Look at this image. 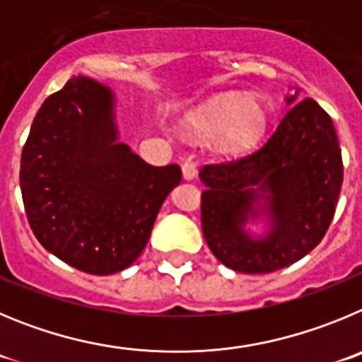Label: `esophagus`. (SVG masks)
<instances>
[{
	"label": "esophagus",
	"mask_w": 362,
	"mask_h": 362,
	"mask_svg": "<svg viewBox=\"0 0 362 362\" xmlns=\"http://www.w3.org/2000/svg\"><path fill=\"white\" fill-rule=\"evenodd\" d=\"M197 164H194L193 160H185L184 164H182V175H184L185 180H193L194 177H197Z\"/></svg>",
	"instance_id": "34e87169"
}]
</instances>
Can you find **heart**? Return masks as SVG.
I'll use <instances>...</instances> for the list:
<instances>
[{
  "mask_svg": "<svg viewBox=\"0 0 362 362\" xmlns=\"http://www.w3.org/2000/svg\"><path fill=\"white\" fill-rule=\"evenodd\" d=\"M269 124V110L259 100H245L242 95H223L198 110L189 126L194 135L213 139L221 135L227 151H243L262 139Z\"/></svg>",
  "mask_w": 362,
  "mask_h": 362,
  "instance_id": "b5f03b06",
  "label": "heart"
}]
</instances>
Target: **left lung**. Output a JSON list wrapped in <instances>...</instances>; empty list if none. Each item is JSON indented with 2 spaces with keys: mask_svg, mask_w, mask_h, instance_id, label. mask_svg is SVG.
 Returning a JSON list of instances; mask_svg holds the SVG:
<instances>
[{
  "mask_svg": "<svg viewBox=\"0 0 362 362\" xmlns=\"http://www.w3.org/2000/svg\"><path fill=\"white\" fill-rule=\"evenodd\" d=\"M265 144L245 157L200 169L202 233L229 269L265 274L307 256L327 234L343 184V158L330 115L314 99L296 103ZM267 202L271 233L252 240L243 226Z\"/></svg>",
  "mask_w": 362,
  "mask_h": 362,
  "instance_id": "left-lung-1",
  "label": "left lung"
}]
</instances>
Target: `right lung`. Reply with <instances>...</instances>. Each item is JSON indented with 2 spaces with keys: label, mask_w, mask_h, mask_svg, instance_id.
<instances>
[{
  "label": "right lung",
  "mask_w": 362,
  "mask_h": 362,
  "mask_svg": "<svg viewBox=\"0 0 362 362\" xmlns=\"http://www.w3.org/2000/svg\"><path fill=\"white\" fill-rule=\"evenodd\" d=\"M178 164L157 168L117 142L113 95L74 77L39 108L23 146L19 185L39 243L88 274L132 265L151 234Z\"/></svg>",
  "instance_id": "add662e5"
}]
</instances>
